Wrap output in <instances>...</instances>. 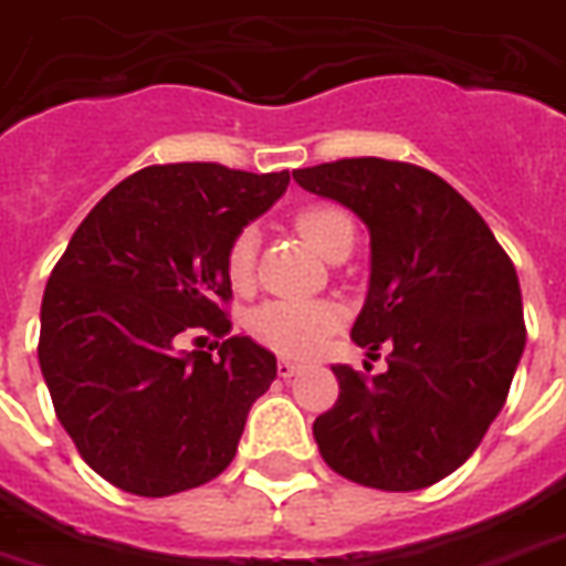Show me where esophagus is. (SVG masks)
Returning <instances> with one entry per match:
<instances>
[{
  "mask_svg": "<svg viewBox=\"0 0 566 566\" xmlns=\"http://www.w3.org/2000/svg\"><path fill=\"white\" fill-rule=\"evenodd\" d=\"M301 368L304 365H298V361H292V358H280L277 361V370H280V377H295V374H301Z\"/></svg>",
  "mask_w": 566,
  "mask_h": 566,
  "instance_id": "1",
  "label": "esophagus"
}]
</instances>
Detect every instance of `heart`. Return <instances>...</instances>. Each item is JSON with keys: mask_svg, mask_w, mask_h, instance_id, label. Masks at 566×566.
<instances>
[{"mask_svg": "<svg viewBox=\"0 0 566 566\" xmlns=\"http://www.w3.org/2000/svg\"><path fill=\"white\" fill-rule=\"evenodd\" d=\"M295 226H298L301 238L311 243L316 253L325 255L332 250L334 238L344 229H349L353 220L346 217L344 210L316 205V208L301 210ZM255 250H259V232H255L253 226H243L241 232L232 238V243H229V250H226V274H229V280L238 289L250 286V280H253ZM337 323H340V313L328 301L283 298L259 304L250 313L247 328L268 349L283 353V356L304 358L323 349L325 340L337 328Z\"/></svg>", "mask_w": 566, "mask_h": 566, "instance_id": "obj_1", "label": "heart"}]
</instances>
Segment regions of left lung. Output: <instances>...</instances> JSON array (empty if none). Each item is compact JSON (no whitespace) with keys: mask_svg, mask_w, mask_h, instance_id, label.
Listing matches in <instances>:
<instances>
[{"mask_svg":"<svg viewBox=\"0 0 566 566\" xmlns=\"http://www.w3.org/2000/svg\"><path fill=\"white\" fill-rule=\"evenodd\" d=\"M292 177L365 222L370 277L353 340L391 346L374 377L334 365L340 395L313 422L316 447L358 485L428 489L480 447L525 353L513 262L470 201L419 165L365 156Z\"/></svg>","mask_w":566,"mask_h":566,"instance_id":"obj_1","label":"left lung"}]
</instances>
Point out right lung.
Masks as SVG:
<instances>
[{
	"label": "right lung",
	"instance_id": "add662e5",
	"mask_svg": "<svg viewBox=\"0 0 566 566\" xmlns=\"http://www.w3.org/2000/svg\"><path fill=\"white\" fill-rule=\"evenodd\" d=\"M286 187L289 171L150 165L72 234L41 298L39 365L74 447L111 485L165 497L232 464L277 358L243 334L217 356L177 340L229 334L226 250Z\"/></svg>",
	"mask_w": 566,
	"mask_h": 566
}]
</instances>
